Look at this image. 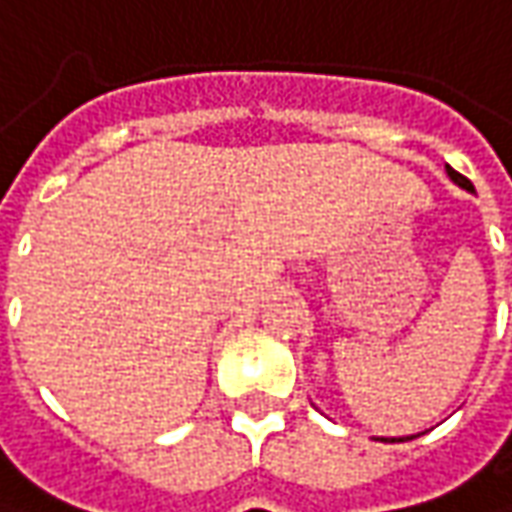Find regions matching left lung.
<instances>
[{
  "label": "left lung",
  "mask_w": 512,
  "mask_h": 512,
  "mask_svg": "<svg viewBox=\"0 0 512 512\" xmlns=\"http://www.w3.org/2000/svg\"><path fill=\"white\" fill-rule=\"evenodd\" d=\"M448 176H451L454 182L460 184V187H465V190H474V184L468 182V179H465L462 173H457L454 168H448ZM415 437H420V434H412V437H401V443H403V440H415ZM381 440H384V437H381ZM384 443H387V440H384ZM389 443H395V440H389Z\"/></svg>",
  "instance_id": "obj_1"
}]
</instances>
